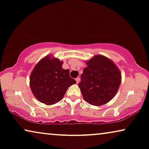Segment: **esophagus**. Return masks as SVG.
<instances>
[{
	"label": "esophagus",
	"mask_w": 149,
	"mask_h": 149,
	"mask_svg": "<svg viewBox=\"0 0 149 149\" xmlns=\"http://www.w3.org/2000/svg\"><path fill=\"white\" fill-rule=\"evenodd\" d=\"M76 81H77V84L79 83V81H80V78H79V77H77V78L76 79Z\"/></svg>",
	"instance_id": "obj_1"
}]
</instances>
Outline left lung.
<instances>
[{
  "label": "left lung",
  "mask_w": 149,
  "mask_h": 149,
  "mask_svg": "<svg viewBox=\"0 0 149 149\" xmlns=\"http://www.w3.org/2000/svg\"><path fill=\"white\" fill-rule=\"evenodd\" d=\"M85 64L79 83L84 100L95 106L106 104L119 89L121 72L111 59L103 55L94 56Z\"/></svg>",
  "instance_id": "8db88e82"
}]
</instances>
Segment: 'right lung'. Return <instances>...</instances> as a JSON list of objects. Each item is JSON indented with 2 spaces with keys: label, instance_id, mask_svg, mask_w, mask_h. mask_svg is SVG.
Segmentation results:
<instances>
[{
  "label": "right lung",
  "instance_id": "add662e5",
  "mask_svg": "<svg viewBox=\"0 0 149 149\" xmlns=\"http://www.w3.org/2000/svg\"><path fill=\"white\" fill-rule=\"evenodd\" d=\"M63 61L48 54L36 64L29 77L32 93L41 103L50 105L64 97L70 86L76 83L69 76L70 70L64 69Z\"/></svg>",
  "mask_w": 149,
  "mask_h": 149
}]
</instances>
